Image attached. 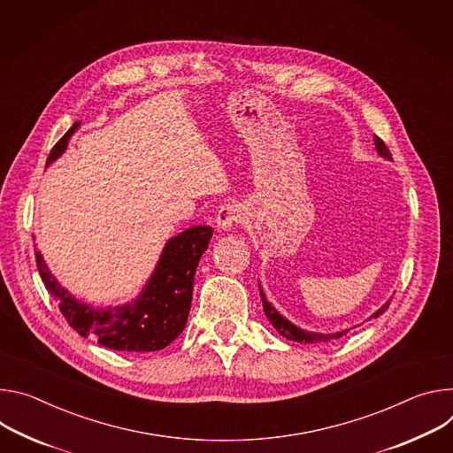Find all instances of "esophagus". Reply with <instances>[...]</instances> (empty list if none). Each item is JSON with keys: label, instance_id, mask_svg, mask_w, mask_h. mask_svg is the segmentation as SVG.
I'll return each mask as SVG.
<instances>
[{"label": "esophagus", "instance_id": "34e87169", "mask_svg": "<svg viewBox=\"0 0 453 453\" xmlns=\"http://www.w3.org/2000/svg\"><path fill=\"white\" fill-rule=\"evenodd\" d=\"M241 219V207L237 203H225L219 207L216 214V223L221 230H230Z\"/></svg>", "mask_w": 453, "mask_h": 453}]
</instances>
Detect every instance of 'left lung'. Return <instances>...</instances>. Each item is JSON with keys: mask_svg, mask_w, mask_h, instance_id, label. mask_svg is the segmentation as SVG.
Listing matches in <instances>:
<instances>
[{"mask_svg": "<svg viewBox=\"0 0 453 453\" xmlns=\"http://www.w3.org/2000/svg\"><path fill=\"white\" fill-rule=\"evenodd\" d=\"M374 143H376V149H378V153L383 157V158H390V153H388V147L385 145V142L380 138V136H376L374 138ZM259 291H261V298H263V308H265V315L268 317V320L272 322V326L284 336V338H288V340H295V342H304V343H319V342H331V340H336V338H340V336H343V334H347L349 333V329H345V331H342V333H334V334H320V333H310V331H304V329H300V327H296V326H293L289 320H286L282 315H279V311H275V308L268 303L266 300V296H265V293H263V289H261V286H259ZM390 306V300L388 303H385L374 315H372V319H376V317H380L381 313H385L387 311V308Z\"/></svg>", "mask_w": 453, "mask_h": 453, "instance_id": "left-lung-1", "label": "left lung"}]
</instances>
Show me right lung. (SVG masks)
<instances>
[{
	"label": "right lung",
	"instance_id": "add662e5",
	"mask_svg": "<svg viewBox=\"0 0 453 453\" xmlns=\"http://www.w3.org/2000/svg\"><path fill=\"white\" fill-rule=\"evenodd\" d=\"M79 126L81 122H75L50 150L46 165L65 153ZM211 237V226H192L173 237L143 293L134 303L110 310H95L75 300L48 272L39 252H35V265L48 293L59 300V311L79 334H89L113 350L149 353L167 347L185 329L196 268Z\"/></svg>",
	"mask_w": 453,
	"mask_h": 453
}]
</instances>
